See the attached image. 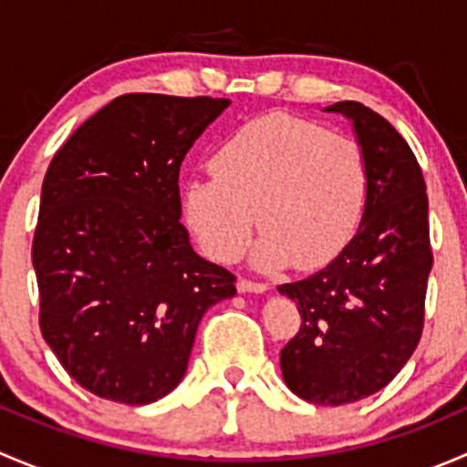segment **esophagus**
I'll return each instance as SVG.
<instances>
[{
	"mask_svg": "<svg viewBox=\"0 0 467 467\" xmlns=\"http://www.w3.org/2000/svg\"><path fill=\"white\" fill-rule=\"evenodd\" d=\"M237 289L242 291V294H246V291H253V294H264V291L268 289L266 282H257V280H248V277H242V280L237 282Z\"/></svg>",
	"mask_w": 467,
	"mask_h": 467,
	"instance_id": "34e87169",
	"label": "esophagus"
}]
</instances>
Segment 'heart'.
<instances>
[{"mask_svg": "<svg viewBox=\"0 0 467 467\" xmlns=\"http://www.w3.org/2000/svg\"><path fill=\"white\" fill-rule=\"evenodd\" d=\"M210 167L214 176L185 185L182 212L216 262L239 260L257 223L264 233L253 253L257 266L321 268L352 239L368 196L359 142L285 112L234 130Z\"/></svg>", "mask_w": 467, "mask_h": 467, "instance_id": "obj_1", "label": "heart"}]
</instances>
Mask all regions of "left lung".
<instances>
[{"mask_svg":"<svg viewBox=\"0 0 467 467\" xmlns=\"http://www.w3.org/2000/svg\"><path fill=\"white\" fill-rule=\"evenodd\" d=\"M327 110L355 124L368 196L357 234L327 266L277 286L303 318L280 366L298 398L338 407L378 393L413 355L434 255L425 178L402 135L359 101Z\"/></svg>","mask_w":467,"mask_h":467,"instance_id":"obj_1","label":"left lung"}]
</instances>
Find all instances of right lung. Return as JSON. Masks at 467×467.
I'll return each instance as SVG.
<instances>
[{"instance_id":"right-lung-1","label":"right lung","mask_w":467,"mask_h":467,"mask_svg":"<svg viewBox=\"0 0 467 467\" xmlns=\"http://www.w3.org/2000/svg\"><path fill=\"white\" fill-rule=\"evenodd\" d=\"M228 103L121 94L47 169L31 248L40 332L99 398L135 407L176 389L203 314L237 291L190 246L178 190L182 158Z\"/></svg>"}]
</instances>
